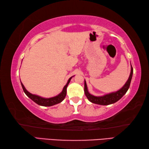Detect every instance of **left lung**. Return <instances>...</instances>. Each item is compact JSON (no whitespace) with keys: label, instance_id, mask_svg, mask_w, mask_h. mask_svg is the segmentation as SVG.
<instances>
[{"label":"left lung","instance_id":"8db88e82","mask_svg":"<svg viewBox=\"0 0 149 149\" xmlns=\"http://www.w3.org/2000/svg\"><path fill=\"white\" fill-rule=\"evenodd\" d=\"M133 68L132 65H131V72L130 77L128 78V79L125 85L121 88L120 90H118V91L113 92L109 93V94L105 95L104 96H101V97H96V96L90 94L88 91L86 81L85 80V84H84V92L85 94L86 95L87 98L88 100H89L90 102L93 103H95V104H100V105H109L111 104H113V103H115L117 102L118 100H119L121 98H122L123 95H124L126 92L127 91L128 89L130 88L131 81L132 79V75H133Z\"/></svg>","mask_w":149,"mask_h":149}]
</instances>
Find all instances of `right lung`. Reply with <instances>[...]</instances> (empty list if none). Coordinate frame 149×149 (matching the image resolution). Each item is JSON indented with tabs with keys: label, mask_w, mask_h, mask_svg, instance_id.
Instances as JSON below:
<instances>
[{
	"label": "right lung",
	"mask_w": 149,
	"mask_h": 149,
	"mask_svg": "<svg viewBox=\"0 0 149 149\" xmlns=\"http://www.w3.org/2000/svg\"><path fill=\"white\" fill-rule=\"evenodd\" d=\"M72 78V77H70L68 79L66 85H65L64 87V88H63L62 91L60 93L59 95H56V97H51V98H42L38 95H33L31 93H30L29 92L27 91L22 82H21V85H22V88H23L24 93H26V95L29 98H30L33 101L35 102V103H37V104H39L40 106H43V107H51V106H53L56 104H58L60 102H61L62 100L65 99V95H66V92H67V87L68 85Z\"/></svg>",
	"instance_id": "right-lung-1"
}]
</instances>
